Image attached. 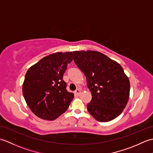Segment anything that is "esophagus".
<instances>
[{"instance_id":"esophagus-1","label":"esophagus","mask_w":153,"mask_h":153,"mask_svg":"<svg viewBox=\"0 0 153 153\" xmlns=\"http://www.w3.org/2000/svg\"><path fill=\"white\" fill-rule=\"evenodd\" d=\"M80 93H81V91L79 89H77L76 91H75V92H74L75 95H77V96H79L80 95Z\"/></svg>"}]
</instances>
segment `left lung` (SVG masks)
Instances as JSON below:
<instances>
[{"label":"left lung","instance_id":"8db88e82","mask_svg":"<svg viewBox=\"0 0 153 153\" xmlns=\"http://www.w3.org/2000/svg\"><path fill=\"white\" fill-rule=\"evenodd\" d=\"M74 62L87 79L92 99L87 105L97 121L109 122L118 117L128 103L130 84L122 67L97 51H74Z\"/></svg>","mask_w":153,"mask_h":153}]
</instances>
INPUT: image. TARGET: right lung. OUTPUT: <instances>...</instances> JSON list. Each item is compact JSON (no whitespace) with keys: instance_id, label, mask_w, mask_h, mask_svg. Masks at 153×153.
I'll use <instances>...</instances> for the list:
<instances>
[{"instance_id":"add662e5","label":"right lung","mask_w":153,"mask_h":153,"mask_svg":"<svg viewBox=\"0 0 153 153\" xmlns=\"http://www.w3.org/2000/svg\"><path fill=\"white\" fill-rule=\"evenodd\" d=\"M72 59V52L51 54L27 70L23 95L39 118L54 120L68 110L74 96L66 90L63 75Z\"/></svg>"}]
</instances>
